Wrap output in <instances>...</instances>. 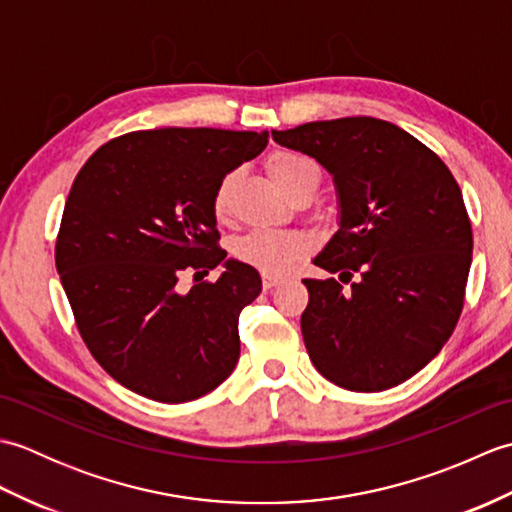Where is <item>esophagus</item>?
Masks as SVG:
<instances>
[{
  "mask_svg": "<svg viewBox=\"0 0 512 512\" xmlns=\"http://www.w3.org/2000/svg\"><path fill=\"white\" fill-rule=\"evenodd\" d=\"M262 284H264V290H273L275 286H279V284H281V277H275V275H268V273H264V277H262Z\"/></svg>",
  "mask_w": 512,
  "mask_h": 512,
  "instance_id": "obj_1",
  "label": "esophagus"
}]
</instances>
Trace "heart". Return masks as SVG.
Returning a JSON list of instances; mask_svg holds the SVG:
<instances>
[{
	"mask_svg": "<svg viewBox=\"0 0 512 512\" xmlns=\"http://www.w3.org/2000/svg\"><path fill=\"white\" fill-rule=\"evenodd\" d=\"M266 171L277 187L288 193L295 184L314 171L312 162L292 151H275L266 160ZM233 176H226L213 193V213L217 220H224L231 211ZM310 242L306 235L292 231H250L235 244V257L239 262L253 266L262 273L281 275L308 253Z\"/></svg>",
	"mask_w": 512,
	"mask_h": 512,
	"instance_id": "heart-1",
	"label": "heart"
}]
</instances>
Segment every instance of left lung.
<instances>
[{
	"mask_svg": "<svg viewBox=\"0 0 512 512\" xmlns=\"http://www.w3.org/2000/svg\"><path fill=\"white\" fill-rule=\"evenodd\" d=\"M273 138L328 169L339 195V231L314 264L353 286L303 279L310 361L350 391L405 383L449 341L464 306L473 231L458 182L418 138L372 116Z\"/></svg>",
	"mask_w": 512,
	"mask_h": 512,
	"instance_id": "left-lung-1",
	"label": "left lung"
}]
</instances>
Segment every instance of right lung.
Here are the masks:
<instances>
[{"instance_id": "obj_1", "label": "right lung", "mask_w": 512, "mask_h": 512, "mask_svg": "<svg viewBox=\"0 0 512 512\" xmlns=\"http://www.w3.org/2000/svg\"><path fill=\"white\" fill-rule=\"evenodd\" d=\"M266 145L268 132L147 129L96 149L74 178L54 259L76 328L116 383L176 405L231 376L239 312L262 277L217 246L213 193ZM220 265L215 282L177 286Z\"/></svg>"}]
</instances>
